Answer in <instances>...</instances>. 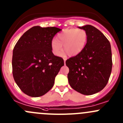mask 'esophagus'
Wrapping results in <instances>:
<instances>
[{
	"instance_id": "esophagus-1",
	"label": "esophagus",
	"mask_w": 123,
	"mask_h": 123,
	"mask_svg": "<svg viewBox=\"0 0 123 123\" xmlns=\"http://www.w3.org/2000/svg\"><path fill=\"white\" fill-rule=\"evenodd\" d=\"M66 60H67V59H66V58H64V64H65V62H66Z\"/></svg>"
}]
</instances>
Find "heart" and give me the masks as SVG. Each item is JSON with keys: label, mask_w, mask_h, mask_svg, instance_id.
I'll return each instance as SVG.
<instances>
[{"label": "heart", "mask_w": 123, "mask_h": 123, "mask_svg": "<svg viewBox=\"0 0 123 123\" xmlns=\"http://www.w3.org/2000/svg\"><path fill=\"white\" fill-rule=\"evenodd\" d=\"M87 32L83 29L66 28L58 34L56 40H52V52L55 56H59L62 51V45L68 55L74 56L81 52L87 42Z\"/></svg>", "instance_id": "heart-1"}]
</instances>
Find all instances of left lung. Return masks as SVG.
<instances>
[{
	"label": "left lung",
	"mask_w": 123,
	"mask_h": 123,
	"mask_svg": "<svg viewBox=\"0 0 123 123\" xmlns=\"http://www.w3.org/2000/svg\"><path fill=\"white\" fill-rule=\"evenodd\" d=\"M87 32V42L80 54L66 61L68 79L75 91L91 95L102 90L112 71V53L108 40L91 25L79 27Z\"/></svg>",
	"instance_id": "1"
}]
</instances>
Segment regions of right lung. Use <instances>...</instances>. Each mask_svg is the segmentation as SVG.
<instances>
[{
    "label": "right lung",
    "mask_w": 123,
    "mask_h": 123,
    "mask_svg": "<svg viewBox=\"0 0 123 123\" xmlns=\"http://www.w3.org/2000/svg\"><path fill=\"white\" fill-rule=\"evenodd\" d=\"M61 30L34 26L18 40L13 50L12 74L19 89L31 97H39L54 86L64 59L52 52L51 42Z\"/></svg>",
    "instance_id": "1"
}]
</instances>
